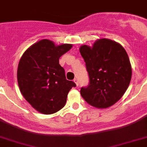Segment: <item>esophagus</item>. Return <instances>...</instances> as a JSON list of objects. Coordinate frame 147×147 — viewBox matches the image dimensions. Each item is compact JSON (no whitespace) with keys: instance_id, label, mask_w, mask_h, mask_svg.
<instances>
[{"instance_id":"obj_1","label":"esophagus","mask_w":147,"mask_h":147,"mask_svg":"<svg viewBox=\"0 0 147 147\" xmlns=\"http://www.w3.org/2000/svg\"><path fill=\"white\" fill-rule=\"evenodd\" d=\"M74 82H75V84H76V86H79V82H78V80H77V79H74Z\"/></svg>"}]
</instances>
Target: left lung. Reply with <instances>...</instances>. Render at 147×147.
I'll list each match as a JSON object with an SVG mask.
<instances>
[{
	"label": "left lung",
	"instance_id": "8db88e82",
	"mask_svg": "<svg viewBox=\"0 0 147 147\" xmlns=\"http://www.w3.org/2000/svg\"><path fill=\"white\" fill-rule=\"evenodd\" d=\"M80 52L85 60L90 82L82 88V98L92 106L106 109L116 103L129 86L131 66L122 45L100 38L92 47L82 45Z\"/></svg>",
	"mask_w": 147,
	"mask_h": 147
}]
</instances>
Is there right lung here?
<instances>
[{
  "label": "right lung",
  "instance_id": "1",
  "mask_svg": "<svg viewBox=\"0 0 147 147\" xmlns=\"http://www.w3.org/2000/svg\"><path fill=\"white\" fill-rule=\"evenodd\" d=\"M72 48L71 44L56 45L40 40L24 53L18 63V83L21 94L33 109L45 115L57 112L65 106L69 91L75 87L66 80L59 58Z\"/></svg>",
  "mask_w": 147,
  "mask_h": 147
}]
</instances>
